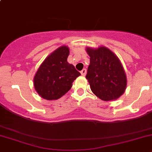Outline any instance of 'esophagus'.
I'll list each match as a JSON object with an SVG mask.
<instances>
[{
  "label": "esophagus",
  "mask_w": 152,
  "mask_h": 152,
  "mask_svg": "<svg viewBox=\"0 0 152 152\" xmlns=\"http://www.w3.org/2000/svg\"><path fill=\"white\" fill-rule=\"evenodd\" d=\"M80 73H81L82 76H86V69H83V70H82L81 72H80Z\"/></svg>",
  "instance_id": "34e87169"
}]
</instances>
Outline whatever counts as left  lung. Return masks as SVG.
<instances>
[{"instance_id":"8db88e82","label":"left lung","mask_w":152,"mask_h":152,"mask_svg":"<svg viewBox=\"0 0 152 152\" xmlns=\"http://www.w3.org/2000/svg\"><path fill=\"white\" fill-rule=\"evenodd\" d=\"M90 64L86 78L97 97L105 102L120 98L126 88L127 79L120 59L104 46L86 47Z\"/></svg>"}]
</instances>
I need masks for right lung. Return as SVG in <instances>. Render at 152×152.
Listing matches in <instances>:
<instances>
[{"mask_svg":"<svg viewBox=\"0 0 152 152\" xmlns=\"http://www.w3.org/2000/svg\"><path fill=\"white\" fill-rule=\"evenodd\" d=\"M69 54L67 46H61L46 57L37 70L33 85L35 91L44 99H59L81 75L73 64L67 62Z\"/></svg>","mask_w":152,"mask_h":152,"instance_id":"add662e5","label":"right lung"}]
</instances>
